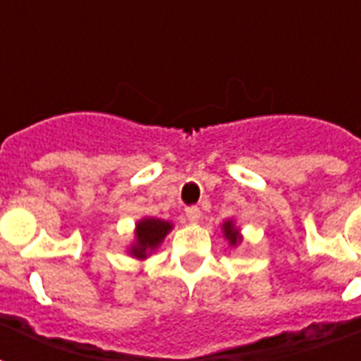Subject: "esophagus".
Returning a JSON list of instances; mask_svg holds the SVG:
<instances>
[{"label":"esophagus","mask_w":361,"mask_h":361,"mask_svg":"<svg viewBox=\"0 0 361 361\" xmlns=\"http://www.w3.org/2000/svg\"><path fill=\"white\" fill-rule=\"evenodd\" d=\"M185 215L190 222H198L202 216V211H200V207L189 206V207H185Z\"/></svg>","instance_id":"34e87169"}]
</instances>
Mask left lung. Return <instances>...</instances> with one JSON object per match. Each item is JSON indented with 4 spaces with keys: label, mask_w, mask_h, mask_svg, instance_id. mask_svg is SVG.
I'll return each instance as SVG.
<instances>
[{
    "label": "left lung",
    "mask_w": 361,
    "mask_h": 361,
    "mask_svg": "<svg viewBox=\"0 0 361 361\" xmlns=\"http://www.w3.org/2000/svg\"><path fill=\"white\" fill-rule=\"evenodd\" d=\"M222 233H224V237L230 243V247H237L241 243V235H239V230L235 228L233 221H226L222 224Z\"/></svg>",
    "instance_id": "obj_1"
}]
</instances>
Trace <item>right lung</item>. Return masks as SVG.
<instances>
[{"instance_id":"1","label":"right lung","mask_w":361,"mask_h":361,"mask_svg":"<svg viewBox=\"0 0 361 361\" xmlns=\"http://www.w3.org/2000/svg\"><path fill=\"white\" fill-rule=\"evenodd\" d=\"M171 230L172 222L154 219V216L140 219L135 228V243L130 247V254L137 259H145L159 247Z\"/></svg>"}]
</instances>
